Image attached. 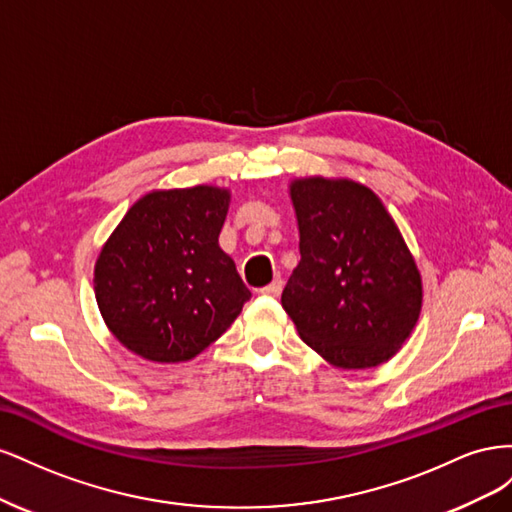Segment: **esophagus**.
I'll list each match as a JSON object with an SVG mask.
<instances>
[{"mask_svg": "<svg viewBox=\"0 0 512 512\" xmlns=\"http://www.w3.org/2000/svg\"><path fill=\"white\" fill-rule=\"evenodd\" d=\"M282 288H284V282L280 280V277H275V280H273L269 286L262 288L260 292H262V294H267V297H277V294L282 292Z\"/></svg>", "mask_w": 512, "mask_h": 512, "instance_id": "1", "label": "esophagus"}]
</instances>
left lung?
Returning <instances> with one entry per match:
<instances>
[{
	"instance_id": "1",
	"label": "left lung",
	"mask_w": 512,
	"mask_h": 512,
	"mask_svg": "<svg viewBox=\"0 0 512 512\" xmlns=\"http://www.w3.org/2000/svg\"><path fill=\"white\" fill-rule=\"evenodd\" d=\"M301 262L282 307L303 342L339 369L386 363L414 331L423 280L380 196L346 177L288 185Z\"/></svg>"
}]
</instances>
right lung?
<instances>
[{
    "instance_id": "right-lung-1",
    "label": "right lung",
    "mask_w": 512,
    "mask_h": 512,
    "mask_svg": "<svg viewBox=\"0 0 512 512\" xmlns=\"http://www.w3.org/2000/svg\"><path fill=\"white\" fill-rule=\"evenodd\" d=\"M220 185L151 190L123 215L94 267L98 309L121 346L153 363L194 359L252 297L218 239Z\"/></svg>"
}]
</instances>
